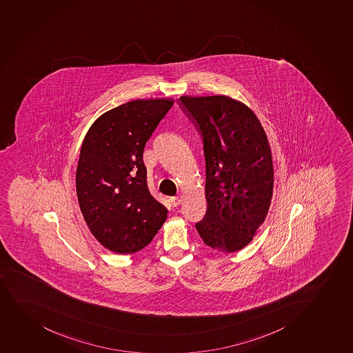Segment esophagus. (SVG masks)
I'll return each mask as SVG.
<instances>
[{"instance_id": "esophagus-1", "label": "esophagus", "mask_w": 353, "mask_h": 353, "mask_svg": "<svg viewBox=\"0 0 353 353\" xmlns=\"http://www.w3.org/2000/svg\"><path fill=\"white\" fill-rule=\"evenodd\" d=\"M171 202H172V204H173V205H174V207H178V205H180V204H181V202H182L181 194H178V195H176V196L172 197Z\"/></svg>"}]
</instances>
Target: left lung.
<instances>
[{"instance_id":"1","label":"left lung","mask_w":353,"mask_h":353,"mask_svg":"<svg viewBox=\"0 0 353 353\" xmlns=\"http://www.w3.org/2000/svg\"><path fill=\"white\" fill-rule=\"evenodd\" d=\"M179 104L203 138L208 209L195 227L212 249L237 252L252 241L271 205L268 136L246 104L225 95L180 97Z\"/></svg>"}]
</instances>
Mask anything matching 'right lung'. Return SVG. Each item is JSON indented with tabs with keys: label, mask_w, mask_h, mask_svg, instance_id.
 <instances>
[{
	"label": "right lung",
	"mask_w": 353,
	"mask_h": 353,
	"mask_svg": "<svg viewBox=\"0 0 353 353\" xmlns=\"http://www.w3.org/2000/svg\"><path fill=\"white\" fill-rule=\"evenodd\" d=\"M172 105L130 101L97 117L85 134L75 175L79 205L92 234L112 252H137L168 219L150 193L143 152Z\"/></svg>",
	"instance_id": "obj_1"
}]
</instances>
